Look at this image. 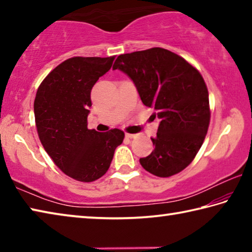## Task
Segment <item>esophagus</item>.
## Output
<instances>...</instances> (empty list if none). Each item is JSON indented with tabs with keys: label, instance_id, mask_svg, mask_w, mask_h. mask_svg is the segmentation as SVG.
<instances>
[{
	"label": "esophagus",
	"instance_id": "obj_1",
	"mask_svg": "<svg viewBox=\"0 0 252 252\" xmlns=\"http://www.w3.org/2000/svg\"><path fill=\"white\" fill-rule=\"evenodd\" d=\"M126 138H130V139H133V138H136V134H131V133H126Z\"/></svg>",
	"mask_w": 252,
	"mask_h": 252
}]
</instances>
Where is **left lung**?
Instances as JSON below:
<instances>
[{
    "label": "left lung",
    "mask_w": 252,
    "mask_h": 252,
    "mask_svg": "<svg viewBox=\"0 0 252 252\" xmlns=\"http://www.w3.org/2000/svg\"><path fill=\"white\" fill-rule=\"evenodd\" d=\"M133 81L143 104L157 111L160 125L151 138L155 150L140 159L148 172L168 178L181 172L197 156L210 123L206 82L180 55L162 48L119 55L113 70Z\"/></svg>",
    "instance_id": "obj_1"
}]
</instances>
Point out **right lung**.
Returning a JSON list of instances; mask_svg holds the SVG:
<instances>
[{
	"label": "right lung",
	"mask_w": 252,
	"mask_h": 252,
	"mask_svg": "<svg viewBox=\"0 0 252 252\" xmlns=\"http://www.w3.org/2000/svg\"><path fill=\"white\" fill-rule=\"evenodd\" d=\"M116 59L74 57L42 81L34 100L35 126L42 146L66 176L92 182L104 176L125 132L88 129L91 90Z\"/></svg>",
	"instance_id": "1"
}]
</instances>
